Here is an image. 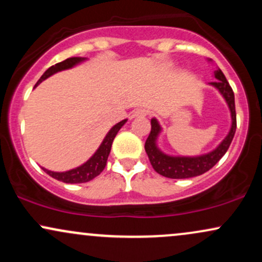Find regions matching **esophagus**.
<instances>
[{
  "label": "esophagus",
  "mask_w": 262,
  "mask_h": 262,
  "mask_svg": "<svg viewBox=\"0 0 262 262\" xmlns=\"http://www.w3.org/2000/svg\"><path fill=\"white\" fill-rule=\"evenodd\" d=\"M148 114H149L148 110H145V108H139V110L135 111L133 116L134 117H145V116H148Z\"/></svg>",
  "instance_id": "esophagus-1"
}]
</instances>
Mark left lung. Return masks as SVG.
I'll return each mask as SVG.
<instances>
[{"mask_svg": "<svg viewBox=\"0 0 262 262\" xmlns=\"http://www.w3.org/2000/svg\"><path fill=\"white\" fill-rule=\"evenodd\" d=\"M210 62L212 60H208ZM215 81L209 82L208 85L218 90V92L223 96L230 111L231 125L227 137L219 143V145L212 151L196 156H182V155H169L159 148L158 139L162 132L160 123L156 118L151 119V130L148 139L145 141V151L148 154L150 164L154 170L160 175L169 177V179H189V177L200 176L202 173L212 169L217 162L223 158L233 140L236 129V113L235 101H234V92L225 79L224 74L218 68L214 70Z\"/></svg>", "mask_w": 262, "mask_h": 262, "instance_id": "1", "label": "left lung"}]
</instances>
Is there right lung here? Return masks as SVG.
Wrapping results in <instances>:
<instances>
[{
  "mask_svg": "<svg viewBox=\"0 0 262 262\" xmlns=\"http://www.w3.org/2000/svg\"><path fill=\"white\" fill-rule=\"evenodd\" d=\"M86 60L87 58L75 56V58H69L64 60V61L53 65L52 68L48 69V70L43 74V76L38 80V82L35 83L34 89L38 85H40L44 80H47L48 77L52 76V75L59 73V71L73 69L74 66L79 65L81 62L86 61ZM125 123H127V119H123V121L118 122L117 124H114L113 127L110 129V132L106 134L104 139L102 140L101 145L98 146V149L96 150L95 154H93L91 158L85 162V164L80 165V166L75 167V169L64 171V172L50 171V170L44 169V167H41V169H43L48 175L52 176L53 179L59 180V181H62L65 183H83V182L91 181V180L95 179L96 176L100 175L102 171H103L104 167H106L107 159L111 152V148H112V143L114 138H116V135L119 132V129H121Z\"/></svg>",
  "mask_w": 262,
  "mask_h": 262,
  "instance_id": "right-lung-1",
  "label": "right lung"
}]
</instances>
